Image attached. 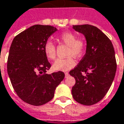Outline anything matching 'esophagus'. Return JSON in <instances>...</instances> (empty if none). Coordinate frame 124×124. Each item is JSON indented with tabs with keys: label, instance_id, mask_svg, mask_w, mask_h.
Wrapping results in <instances>:
<instances>
[{
	"label": "esophagus",
	"instance_id": "esophagus-1",
	"mask_svg": "<svg viewBox=\"0 0 124 124\" xmlns=\"http://www.w3.org/2000/svg\"><path fill=\"white\" fill-rule=\"evenodd\" d=\"M68 75H69V73H68V72H65V77H67Z\"/></svg>",
	"mask_w": 124,
	"mask_h": 124
}]
</instances>
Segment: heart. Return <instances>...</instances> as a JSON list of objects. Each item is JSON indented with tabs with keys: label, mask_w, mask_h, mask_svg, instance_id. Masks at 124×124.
<instances>
[{
	"label": "heart",
	"mask_w": 124,
	"mask_h": 124,
	"mask_svg": "<svg viewBox=\"0 0 124 124\" xmlns=\"http://www.w3.org/2000/svg\"><path fill=\"white\" fill-rule=\"evenodd\" d=\"M60 39L63 44L68 46V56L80 57L83 54L85 49V42L80 38H77L76 35L72 32H64L60 36ZM44 52L47 58L53 60L56 57V46L52 41H48L44 46ZM75 60L72 56L66 59H58L54 63L52 68L56 71H67L74 68Z\"/></svg>",
	"instance_id": "obj_1"
}]
</instances>
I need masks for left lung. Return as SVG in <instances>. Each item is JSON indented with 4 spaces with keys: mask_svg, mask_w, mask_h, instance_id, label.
<instances>
[{
    "mask_svg": "<svg viewBox=\"0 0 124 124\" xmlns=\"http://www.w3.org/2000/svg\"><path fill=\"white\" fill-rule=\"evenodd\" d=\"M76 31L86 39V53L77 66L70 72L75 85L72 94L77 102L90 106L105 96L114 80L117 63L111 41L96 26L74 25Z\"/></svg>",
    "mask_w": 124,
    "mask_h": 124,
    "instance_id": "left-lung-1",
    "label": "left lung"
}]
</instances>
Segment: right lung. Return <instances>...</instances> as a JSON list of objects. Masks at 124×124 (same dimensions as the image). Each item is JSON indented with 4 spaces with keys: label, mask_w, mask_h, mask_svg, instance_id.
Segmentation results:
<instances>
[{
    "label": "right lung",
    "mask_w": 124,
    "mask_h": 124,
    "mask_svg": "<svg viewBox=\"0 0 124 124\" xmlns=\"http://www.w3.org/2000/svg\"><path fill=\"white\" fill-rule=\"evenodd\" d=\"M57 29L49 25L32 26L16 35L11 43L7 60V72L19 98L34 106L50 101L65 74H48L51 67L44 46Z\"/></svg>",
    "instance_id": "right-lung-1"
}]
</instances>
